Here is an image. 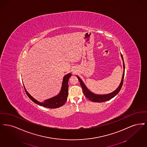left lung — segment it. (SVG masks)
<instances>
[{
	"mask_svg": "<svg viewBox=\"0 0 147 147\" xmlns=\"http://www.w3.org/2000/svg\"><path fill=\"white\" fill-rule=\"evenodd\" d=\"M121 57H122V59L123 60V72L122 75V77L121 81L120 82V85L117 87L116 90H114L113 92H111L109 94H96L93 93H92L91 91H90L88 90L87 87L86 86L85 84L83 83L82 80L79 77L77 76V77L78 79V81L80 83L81 86L82 87V88L83 90V94L87 98L93 102H106L110 100L113 98H114L115 96H116L119 92L120 91L121 89L122 86L123 84V78H124V76H125V63L123 61V58L122 57V55L121 54Z\"/></svg>",
	"mask_w": 147,
	"mask_h": 147,
	"instance_id": "obj_1",
	"label": "left lung"
}]
</instances>
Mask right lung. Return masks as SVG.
<instances>
[{
  "label": "right lung",
  "mask_w": 147,
  "mask_h": 147,
  "mask_svg": "<svg viewBox=\"0 0 147 147\" xmlns=\"http://www.w3.org/2000/svg\"><path fill=\"white\" fill-rule=\"evenodd\" d=\"M71 75H72L71 74L69 73L64 77L61 89L60 90V92L58 94V95L55 96L50 99L45 100L44 102H39L37 100H36L34 98H33L32 96L28 93V92L26 90L25 87L24 86L26 93L33 102L37 104H38L40 106H43L45 108L50 109L57 108L59 107H62L66 102L67 99L68 87H69L68 82H69V78L71 76Z\"/></svg>",
  "instance_id": "right-lung-1"
}]
</instances>
